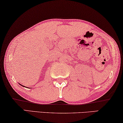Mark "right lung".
I'll use <instances>...</instances> for the list:
<instances>
[{"label":"right lung","mask_w":123,"mask_h":123,"mask_svg":"<svg viewBox=\"0 0 123 123\" xmlns=\"http://www.w3.org/2000/svg\"><path fill=\"white\" fill-rule=\"evenodd\" d=\"M19 85H21V86H23V87H25V86H23V85H21V84H20V83H19Z\"/></svg>","instance_id":"obj_1"}]
</instances>
